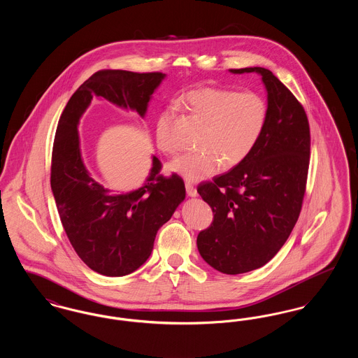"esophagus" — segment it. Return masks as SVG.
<instances>
[{
    "label": "esophagus",
    "instance_id": "esophagus-1",
    "mask_svg": "<svg viewBox=\"0 0 358 358\" xmlns=\"http://www.w3.org/2000/svg\"><path fill=\"white\" fill-rule=\"evenodd\" d=\"M185 187H187V196H190V197H196V196H197L196 187H194L190 181H187V182H185Z\"/></svg>",
    "mask_w": 358,
    "mask_h": 358
}]
</instances>
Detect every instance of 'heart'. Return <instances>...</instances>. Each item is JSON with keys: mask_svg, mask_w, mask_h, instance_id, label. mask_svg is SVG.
Returning a JSON list of instances; mask_svg holds the SVG:
<instances>
[{"mask_svg": "<svg viewBox=\"0 0 358 358\" xmlns=\"http://www.w3.org/2000/svg\"><path fill=\"white\" fill-rule=\"evenodd\" d=\"M187 102L205 123L197 142L201 149L178 157L169 168L189 181H201L215 174L222 162L225 166L243 162L255 149L268 120V103L256 91L205 87L187 92ZM155 139L161 152L168 155L178 152L171 113L158 118Z\"/></svg>", "mask_w": 358, "mask_h": 358, "instance_id": "1", "label": "heart"}]
</instances>
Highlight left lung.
<instances>
[{
  "label": "left lung",
  "instance_id": "1",
  "mask_svg": "<svg viewBox=\"0 0 358 358\" xmlns=\"http://www.w3.org/2000/svg\"><path fill=\"white\" fill-rule=\"evenodd\" d=\"M231 72L262 75L268 120L252 153L197 187L213 212L210 225L197 236V248L215 270L236 275L268 263L298 222L310 164V126L303 106L270 69Z\"/></svg>",
  "mask_w": 358,
  "mask_h": 358
}]
</instances>
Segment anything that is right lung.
Instances as JSON below:
<instances>
[{"label": "right lung", "instance_id": "obj_1", "mask_svg": "<svg viewBox=\"0 0 358 358\" xmlns=\"http://www.w3.org/2000/svg\"><path fill=\"white\" fill-rule=\"evenodd\" d=\"M162 72L101 69L71 96L57 124L52 148L51 187L71 245L85 264L106 276L139 268L153 251L158 229L185 199L184 180L161 174L153 157L145 185L130 193H111L85 169L79 149L78 122L94 95L143 117Z\"/></svg>", "mask_w": 358, "mask_h": 358}]
</instances>
